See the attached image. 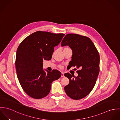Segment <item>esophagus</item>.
<instances>
[{
	"label": "esophagus",
	"instance_id": "esophagus-1",
	"mask_svg": "<svg viewBox=\"0 0 120 120\" xmlns=\"http://www.w3.org/2000/svg\"><path fill=\"white\" fill-rule=\"evenodd\" d=\"M65 76H64V72H61V77H64Z\"/></svg>",
	"mask_w": 120,
	"mask_h": 120
}]
</instances>
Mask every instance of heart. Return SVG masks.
<instances>
[{
	"label": "heart",
	"mask_w": 120,
	"mask_h": 120,
	"mask_svg": "<svg viewBox=\"0 0 120 120\" xmlns=\"http://www.w3.org/2000/svg\"><path fill=\"white\" fill-rule=\"evenodd\" d=\"M65 49H66V48H65Z\"/></svg>",
	"instance_id": "1"
}]
</instances>
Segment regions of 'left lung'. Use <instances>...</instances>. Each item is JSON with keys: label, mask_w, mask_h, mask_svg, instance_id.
<instances>
[{"label": "left lung", "mask_w": 120, "mask_h": 120, "mask_svg": "<svg viewBox=\"0 0 120 120\" xmlns=\"http://www.w3.org/2000/svg\"><path fill=\"white\" fill-rule=\"evenodd\" d=\"M61 46H68L72 51L71 67L80 69L77 77L69 73L64 75L69 79L64 88L67 95L74 100L87 96L95 85L99 72L100 56L96 47L88 37L75 34H68L63 38Z\"/></svg>", "instance_id": "8db88e82"}]
</instances>
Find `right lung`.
Returning a JSON list of instances; mask_svg holds the SVG:
<instances>
[{"mask_svg": "<svg viewBox=\"0 0 120 120\" xmlns=\"http://www.w3.org/2000/svg\"><path fill=\"white\" fill-rule=\"evenodd\" d=\"M64 34L36 31L25 38L17 48L16 68L19 83L30 97L41 99L49 93L52 83L61 75L57 70L43 69V60L51 59L54 47L58 46Z\"/></svg>", "mask_w": 120, "mask_h": 120, "instance_id": "1", "label": "right lung"}]
</instances>
